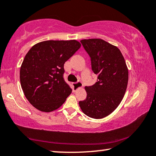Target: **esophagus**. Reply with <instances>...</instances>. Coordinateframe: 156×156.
<instances>
[{"label": "esophagus", "mask_w": 156, "mask_h": 156, "mask_svg": "<svg viewBox=\"0 0 156 156\" xmlns=\"http://www.w3.org/2000/svg\"><path fill=\"white\" fill-rule=\"evenodd\" d=\"M83 87L82 83L80 82V81H78L76 82H74L72 83V89H73L74 91H75L77 90L79 88H81V87Z\"/></svg>", "instance_id": "34e87169"}]
</instances>
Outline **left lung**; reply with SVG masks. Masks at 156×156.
<instances>
[{
  "label": "left lung",
  "mask_w": 156,
  "mask_h": 156,
  "mask_svg": "<svg viewBox=\"0 0 156 156\" xmlns=\"http://www.w3.org/2000/svg\"><path fill=\"white\" fill-rule=\"evenodd\" d=\"M91 58V69L97 82L85 87L87 98L79 102L81 109L93 119H102L114 112L122 101L127 88L129 71L117 47L101 39L81 40Z\"/></svg>",
  "instance_id": "obj_1"
}]
</instances>
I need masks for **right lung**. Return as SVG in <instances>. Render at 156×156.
Listing matches in <instances>:
<instances>
[{"label":"right lung","instance_id":"1","mask_svg":"<svg viewBox=\"0 0 156 156\" xmlns=\"http://www.w3.org/2000/svg\"><path fill=\"white\" fill-rule=\"evenodd\" d=\"M75 40H47L32 47L20 70L25 97L37 109L50 112L65 103L72 89L64 80V64L79 49Z\"/></svg>","mask_w":156,"mask_h":156}]
</instances>
